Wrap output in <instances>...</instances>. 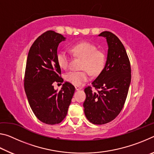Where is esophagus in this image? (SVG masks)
I'll return each instance as SVG.
<instances>
[{
  "instance_id": "34e87169",
  "label": "esophagus",
  "mask_w": 154,
  "mask_h": 154,
  "mask_svg": "<svg viewBox=\"0 0 154 154\" xmlns=\"http://www.w3.org/2000/svg\"><path fill=\"white\" fill-rule=\"evenodd\" d=\"M81 89H82V88L79 87V86H75V90H79Z\"/></svg>"
}]
</instances>
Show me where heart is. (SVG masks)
<instances>
[{
  "mask_svg": "<svg viewBox=\"0 0 154 154\" xmlns=\"http://www.w3.org/2000/svg\"><path fill=\"white\" fill-rule=\"evenodd\" d=\"M71 51L76 56L83 58L82 71H70L65 76L68 82L75 85H80L89 79L90 72L92 75H98L103 71L105 64V56L102 51L90 43L82 42L75 45ZM57 62L61 69H66L69 64V57L64 51L57 54Z\"/></svg>",
  "mask_w": 154,
  "mask_h": 154,
  "instance_id": "heart-1",
  "label": "heart"
}]
</instances>
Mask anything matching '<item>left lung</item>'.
I'll return each mask as SVG.
<instances>
[{
    "mask_svg": "<svg viewBox=\"0 0 154 154\" xmlns=\"http://www.w3.org/2000/svg\"><path fill=\"white\" fill-rule=\"evenodd\" d=\"M99 36L106 38L107 58L103 71L92 82L97 90L88 86L83 103L87 119L94 124H105L116 118L122 111L131 82V68L123 44L111 32L104 31Z\"/></svg>",
    "mask_w": 154,
    "mask_h": 154,
    "instance_id": "obj_1",
    "label": "left lung"
}]
</instances>
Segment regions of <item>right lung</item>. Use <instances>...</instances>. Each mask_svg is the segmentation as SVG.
<instances>
[{"instance_id": "obj_1", "label": "right lung", "mask_w": 154, "mask_h": 154, "mask_svg": "<svg viewBox=\"0 0 154 154\" xmlns=\"http://www.w3.org/2000/svg\"><path fill=\"white\" fill-rule=\"evenodd\" d=\"M65 39L61 34L47 31L33 43L27 57L24 89L28 101L36 118L49 125L65 118L75 90L69 82L59 92L54 88V83L64 81L57 62V49Z\"/></svg>"}]
</instances>
